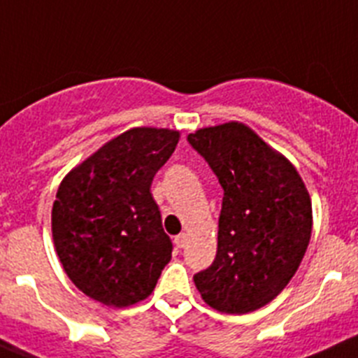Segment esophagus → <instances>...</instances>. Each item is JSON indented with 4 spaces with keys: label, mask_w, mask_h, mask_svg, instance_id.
Returning <instances> with one entry per match:
<instances>
[{
    "label": "esophagus",
    "mask_w": 358,
    "mask_h": 358,
    "mask_svg": "<svg viewBox=\"0 0 358 358\" xmlns=\"http://www.w3.org/2000/svg\"><path fill=\"white\" fill-rule=\"evenodd\" d=\"M186 241H188V237H186V234H179V236L173 239V244H176L177 248H185L186 246Z\"/></svg>",
    "instance_id": "obj_1"
}]
</instances>
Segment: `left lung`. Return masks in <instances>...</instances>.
I'll return each instance as SVG.
<instances>
[{
  "label": "left lung",
  "mask_w": 358,
  "mask_h": 358,
  "mask_svg": "<svg viewBox=\"0 0 358 358\" xmlns=\"http://www.w3.org/2000/svg\"><path fill=\"white\" fill-rule=\"evenodd\" d=\"M223 188L216 258L193 275L210 308L244 315L278 297L297 272L313 228L295 166L250 126L230 121L188 135Z\"/></svg>",
  "instance_id": "1"
}]
</instances>
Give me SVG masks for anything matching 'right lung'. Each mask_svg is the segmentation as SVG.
<instances>
[{"label":"right lung","mask_w":358,"mask_h":358,"mask_svg":"<svg viewBox=\"0 0 358 358\" xmlns=\"http://www.w3.org/2000/svg\"><path fill=\"white\" fill-rule=\"evenodd\" d=\"M179 131L131 128L66 173L52 206V239L71 283L110 308L152 294L172 258L151 195Z\"/></svg>","instance_id":"right-lung-1"}]
</instances>
